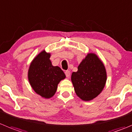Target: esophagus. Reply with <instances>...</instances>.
Segmentation results:
<instances>
[{"label": "esophagus", "mask_w": 132, "mask_h": 132, "mask_svg": "<svg viewBox=\"0 0 132 132\" xmlns=\"http://www.w3.org/2000/svg\"><path fill=\"white\" fill-rule=\"evenodd\" d=\"M65 74H66V76L68 78H69L70 76V71H69V70H66V71H65Z\"/></svg>", "instance_id": "34e87169"}]
</instances>
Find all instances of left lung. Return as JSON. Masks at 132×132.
I'll return each mask as SVG.
<instances>
[{
  "mask_svg": "<svg viewBox=\"0 0 132 132\" xmlns=\"http://www.w3.org/2000/svg\"><path fill=\"white\" fill-rule=\"evenodd\" d=\"M71 81L74 89L83 101H90L104 88L106 81L105 68L101 61L93 53H89L73 72Z\"/></svg>",
  "mask_w": 132,
  "mask_h": 132,
  "instance_id": "left-lung-1",
  "label": "left lung"
}]
</instances>
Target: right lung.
<instances>
[{
	"mask_svg": "<svg viewBox=\"0 0 132 132\" xmlns=\"http://www.w3.org/2000/svg\"><path fill=\"white\" fill-rule=\"evenodd\" d=\"M50 57V53L42 52L32 61L28 71L31 86L44 98L52 97L57 91L59 82L66 77L59 67L52 66Z\"/></svg>",
	"mask_w": 132,
	"mask_h": 132,
	"instance_id": "obj_1",
	"label": "right lung"
}]
</instances>
